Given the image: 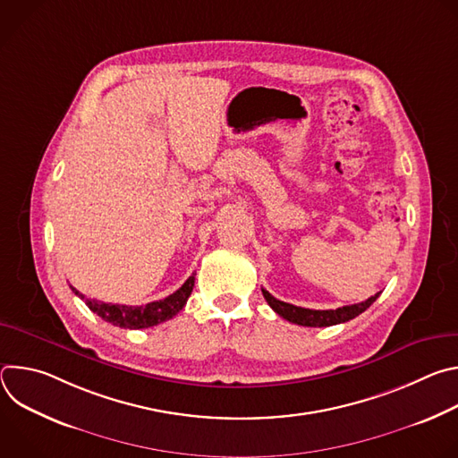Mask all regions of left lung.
<instances>
[{
	"label": "left lung",
	"mask_w": 458,
	"mask_h": 458,
	"mask_svg": "<svg viewBox=\"0 0 458 458\" xmlns=\"http://www.w3.org/2000/svg\"><path fill=\"white\" fill-rule=\"evenodd\" d=\"M263 295H265L267 302L270 304V308L283 318H286L293 324H299V326H310V328H324V326H334V324H341V322H348V320L355 318L357 315L366 311L377 301L380 292L362 302H357L352 306H343L337 310H310V308L293 306L290 302H283V301L276 299L265 288H263Z\"/></svg>",
	"instance_id": "8db88e82"
}]
</instances>
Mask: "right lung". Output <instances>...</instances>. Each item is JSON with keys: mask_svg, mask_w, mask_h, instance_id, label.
<instances>
[{"mask_svg": "<svg viewBox=\"0 0 458 458\" xmlns=\"http://www.w3.org/2000/svg\"><path fill=\"white\" fill-rule=\"evenodd\" d=\"M193 281L195 277L190 276L186 279V283L174 292L172 295L161 299V301H154L143 306H126V304H112V302H101L96 299H87L83 293H80L76 288H72V292L81 297L85 301V304L103 320L119 326V328H126V330H141V328H150V326L161 324L168 318H172L174 315L179 313V310L184 308L191 290H193Z\"/></svg>", "mask_w": 458, "mask_h": 458, "instance_id": "add662e5", "label": "right lung"}]
</instances>
